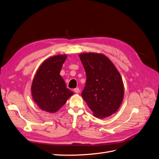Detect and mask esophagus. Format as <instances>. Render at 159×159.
Instances as JSON below:
<instances>
[{
	"mask_svg": "<svg viewBox=\"0 0 159 159\" xmlns=\"http://www.w3.org/2000/svg\"><path fill=\"white\" fill-rule=\"evenodd\" d=\"M74 91L76 93V94H78V93H79V92H80V89H79V88H76V89H74Z\"/></svg>",
	"mask_w": 159,
	"mask_h": 159,
	"instance_id": "1",
	"label": "esophagus"
}]
</instances>
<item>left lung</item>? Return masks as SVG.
<instances>
[{"label": "left lung", "mask_w": 159, "mask_h": 159, "mask_svg": "<svg viewBox=\"0 0 159 159\" xmlns=\"http://www.w3.org/2000/svg\"><path fill=\"white\" fill-rule=\"evenodd\" d=\"M79 57L87 76L82 97L96 117L102 119L114 114L124 97L119 72L104 54L83 53Z\"/></svg>", "instance_id": "obj_1"}]
</instances>
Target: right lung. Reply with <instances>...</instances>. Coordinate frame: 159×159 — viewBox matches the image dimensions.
Instances as JSON below:
<instances>
[{
  "label": "right lung",
  "mask_w": 159,
  "mask_h": 159,
  "mask_svg": "<svg viewBox=\"0 0 159 159\" xmlns=\"http://www.w3.org/2000/svg\"><path fill=\"white\" fill-rule=\"evenodd\" d=\"M66 55H57L48 58L40 66L31 87L32 96L39 107L44 111L55 112L74 94L66 88L60 75Z\"/></svg>",
  "instance_id": "add662e5"
}]
</instances>
